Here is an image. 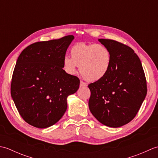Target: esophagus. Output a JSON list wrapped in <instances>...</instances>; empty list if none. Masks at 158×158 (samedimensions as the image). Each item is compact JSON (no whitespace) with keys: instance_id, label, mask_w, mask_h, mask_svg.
<instances>
[{"instance_id":"obj_1","label":"esophagus","mask_w":158,"mask_h":158,"mask_svg":"<svg viewBox=\"0 0 158 158\" xmlns=\"http://www.w3.org/2000/svg\"><path fill=\"white\" fill-rule=\"evenodd\" d=\"M86 85H86L85 83H84V82L82 81H80V87H85V86H86Z\"/></svg>"}]
</instances>
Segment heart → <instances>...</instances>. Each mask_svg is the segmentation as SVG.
Returning <instances> with one entry per match:
<instances>
[{"label":"heart","mask_w":158,"mask_h":158,"mask_svg":"<svg viewBox=\"0 0 158 158\" xmlns=\"http://www.w3.org/2000/svg\"><path fill=\"white\" fill-rule=\"evenodd\" d=\"M71 58L64 57L62 68L70 75H75L77 67L81 75L88 81H98L109 73L112 63L110 50L102 44L80 43L70 49Z\"/></svg>","instance_id":"obj_1"}]
</instances>
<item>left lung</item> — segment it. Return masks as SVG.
<instances>
[{
    "mask_svg": "<svg viewBox=\"0 0 158 158\" xmlns=\"http://www.w3.org/2000/svg\"><path fill=\"white\" fill-rule=\"evenodd\" d=\"M112 57L105 78L89 84V108L106 126L121 127L132 121L147 95V81L140 60L134 50L114 40L100 39Z\"/></svg>",
    "mask_w": 158,
    "mask_h": 158,
    "instance_id": "obj_1",
    "label": "left lung"
}]
</instances>
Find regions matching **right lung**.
Instances as JSON below:
<instances>
[{
    "label": "right lung",
    "instance_id": "1",
    "mask_svg": "<svg viewBox=\"0 0 158 158\" xmlns=\"http://www.w3.org/2000/svg\"><path fill=\"white\" fill-rule=\"evenodd\" d=\"M74 36L36 42L20 53L13 70L11 94L19 115L39 128L53 126L67 109V97L79 89L78 77L62 69Z\"/></svg>",
    "mask_w": 158,
    "mask_h": 158
}]
</instances>
